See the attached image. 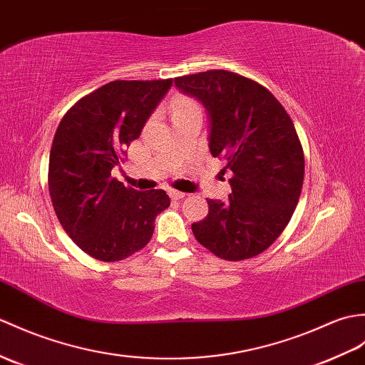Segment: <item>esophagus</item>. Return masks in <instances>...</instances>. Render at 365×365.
<instances>
[{
    "label": "esophagus",
    "mask_w": 365,
    "mask_h": 365,
    "mask_svg": "<svg viewBox=\"0 0 365 365\" xmlns=\"http://www.w3.org/2000/svg\"><path fill=\"white\" fill-rule=\"evenodd\" d=\"M169 196H171L173 199H183V197H186V194L185 192H182V191H177V190H171L169 191Z\"/></svg>",
    "instance_id": "esophagus-1"
}]
</instances>
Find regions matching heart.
Here are the masks:
<instances>
[{"label": "heart", "instance_id": "b5f03b06", "mask_svg": "<svg viewBox=\"0 0 365 365\" xmlns=\"http://www.w3.org/2000/svg\"><path fill=\"white\" fill-rule=\"evenodd\" d=\"M192 113H200V107L196 101L183 95H179L173 99V120L174 118Z\"/></svg>", "mask_w": 365, "mask_h": 365}]
</instances>
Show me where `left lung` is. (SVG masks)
Instances as JSON below:
<instances>
[{
  "instance_id": "left-lung-1",
  "label": "left lung",
  "mask_w": 365,
  "mask_h": 365,
  "mask_svg": "<svg viewBox=\"0 0 365 365\" xmlns=\"http://www.w3.org/2000/svg\"><path fill=\"white\" fill-rule=\"evenodd\" d=\"M174 82L207 107L210 152L232 173L228 202L208 199L192 233L222 259L257 257L283 233L302 192L304 157L291 116L266 87L238 73L208 70Z\"/></svg>"
}]
</instances>
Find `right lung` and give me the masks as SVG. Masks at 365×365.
<instances>
[{"instance_id": "1", "label": "right lung", "mask_w": 365, "mask_h": 365, "mask_svg": "<svg viewBox=\"0 0 365 365\" xmlns=\"http://www.w3.org/2000/svg\"><path fill=\"white\" fill-rule=\"evenodd\" d=\"M171 86L173 79L108 82L81 98L57 127L49 196L66 235L99 261H121L148 245L157 215L171 203L163 190L137 191L112 177Z\"/></svg>"}]
</instances>
